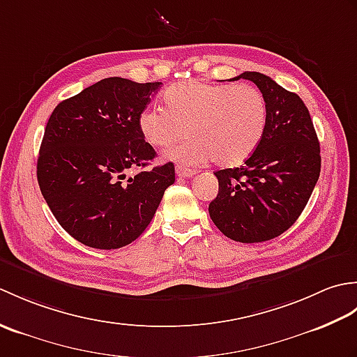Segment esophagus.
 <instances>
[{
    "label": "esophagus",
    "instance_id": "34e87169",
    "mask_svg": "<svg viewBox=\"0 0 357 357\" xmlns=\"http://www.w3.org/2000/svg\"><path fill=\"white\" fill-rule=\"evenodd\" d=\"M176 174L179 178H192L193 174H196V170L187 169L184 165H176Z\"/></svg>",
    "mask_w": 357,
    "mask_h": 357
}]
</instances>
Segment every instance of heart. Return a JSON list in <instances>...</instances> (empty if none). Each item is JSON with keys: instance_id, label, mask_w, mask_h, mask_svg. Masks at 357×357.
<instances>
[{"instance_id": "1", "label": "heart", "mask_w": 357, "mask_h": 357, "mask_svg": "<svg viewBox=\"0 0 357 357\" xmlns=\"http://www.w3.org/2000/svg\"><path fill=\"white\" fill-rule=\"evenodd\" d=\"M165 110L144 107L138 128L149 146L162 149L178 141L184 128L190 138L165 151L184 165L213 161L234 167L253 153L267 127V101L250 84H221L190 79L174 84L162 96Z\"/></svg>"}]
</instances>
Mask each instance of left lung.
I'll list each match as a JSON object with an SVG mask.
<instances>
[{
	"instance_id": "8db88e82",
	"label": "left lung",
	"mask_w": 357,
	"mask_h": 357,
	"mask_svg": "<svg viewBox=\"0 0 357 357\" xmlns=\"http://www.w3.org/2000/svg\"><path fill=\"white\" fill-rule=\"evenodd\" d=\"M267 101V127L244 165L215 172L211 221L227 238L253 244L278 238L305 208L321 173V147L301 98L267 75L244 72Z\"/></svg>"
}]
</instances>
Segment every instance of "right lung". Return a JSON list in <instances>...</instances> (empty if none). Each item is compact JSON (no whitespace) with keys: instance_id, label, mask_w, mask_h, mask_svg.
<instances>
[{"instance_id":"obj_1","label":"right lung","mask_w":357,"mask_h":357,"mask_svg":"<svg viewBox=\"0 0 357 357\" xmlns=\"http://www.w3.org/2000/svg\"><path fill=\"white\" fill-rule=\"evenodd\" d=\"M161 82L105 78L59 102L45 126L36 176L59 225L81 244L115 250L147 229L174 165L146 169L156 156L138 128Z\"/></svg>"}]
</instances>
